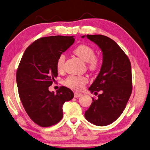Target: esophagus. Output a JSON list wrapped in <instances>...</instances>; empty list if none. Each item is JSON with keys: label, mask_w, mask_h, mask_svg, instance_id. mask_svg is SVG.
<instances>
[{"label": "esophagus", "mask_w": 150, "mask_h": 150, "mask_svg": "<svg viewBox=\"0 0 150 150\" xmlns=\"http://www.w3.org/2000/svg\"><path fill=\"white\" fill-rule=\"evenodd\" d=\"M82 96H83V94H82V93H78V92H75V93H74V97H75V98H79V97H81Z\"/></svg>", "instance_id": "esophagus-1"}]
</instances>
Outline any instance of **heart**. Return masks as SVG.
<instances>
[{
  "mask_svg": "<svg viewBox=\"0 0 150 150\" xmlns=\"http://www.w3.org/2000/svg\"><path fill=\"white\" fill-rule=\"evenodd\" d=\"M74 53L80 59L87 62L88 67L91 70H95L99 65V59L96 57V52L93 48L89 45L81 44L77 46L74 50ZM65 56L64 54L59 55L57 60L56 66L59 71H62L64 67ZM88 80L85 76H69L64 82L65 85L68 87L75 90H81L84 87Z\"/></svg>",
  "mask_w": 150,
  "mask_h": 150,
  "instance_id": "heart-1",
  "label": "heart"
}]
</instances>
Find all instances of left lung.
Returning a JSON list of instances; mask_svg holds the SVG:
<instances>
[{"instance_id": "8db88e82", "label": "left lung", "mask_w": 150, "mask_h": 150, "mask_svg": "<svg viewBox=\"0 0 150 150\" xmlns=\"http://www.w3.org/2000/svg\"><path fill=\"white\" fill-rule=\"evenodd\" d=\"M85 37L95 43L102 52L101 69L89 90L98 94L92 98L85 117L88 122L98 126H105L115 122L124 111L132 93V72L128 57L111 39L102 35Z\"/></svg>"}]
</instances>
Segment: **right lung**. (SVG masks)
I'll return each mask as SVG.
<instances>
[{
	"mask_svg": "<svg viewBox=\"0 0 150 150\" xmlns=\"http://www.w3.org/2000/svg\"><path fill=\"white\" fill-rule=\"evenodd\" d=\"M74 36L38 39L26 49L16 74L18 93L26 113L42 127H49L63 117V105L74 98L71 89L61 87L50 91L58 76L57 60L74 42Z\"/></svg>",
	"mask_w": 150,
	"mask_h": 150,
	"instance_id": "right-lung-1",
	"label": "right lung"
}]
</instances>
